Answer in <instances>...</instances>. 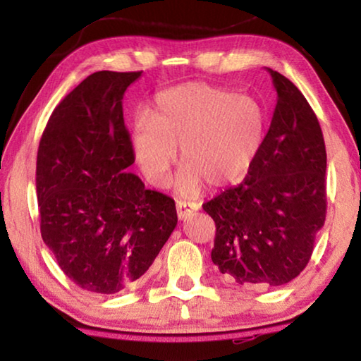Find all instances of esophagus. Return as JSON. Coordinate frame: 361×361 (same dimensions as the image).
Listing matches in <instances>:
<instances>
[{
	"instance_id": "34e87169",
	"label": "esophagus",
	"mask_w": 361,
	"mask_h": 361,
	"mask_svg": "<svg viewBox=\"0 0 361 361\" xmlns=\"http://www.w3.org/2000/svg\"><path fill=\"white\" fill-rule=\"evenodd\" d=\"M197 210H199V204L186 202V200H176V215H178V219H186Z\"/></svg>"
}]
</instances>
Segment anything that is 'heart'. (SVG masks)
Segmentation results:
<instances>
[{"label": "heart", "mask_w": 361, "mask_h": 361, "mask_svg": "<svg viewBox=\"0 0 361 361\" xmlns=\"http://www.w3.org/2000/svg\"><path fill=\"white\" fill-rule=\"evenodd\" d=\"M264 137V111L253 97L219 85L185 82L156 95L151 116L132 122L130 146L140 170L152 186L167 185L170 170L186 164L176 191L194 195L204 183L231 185L245 175Z\"/></svg>", "instance_id": "b5f03b06"}]
</instances>
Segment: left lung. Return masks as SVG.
I'll return each mask as SVG.
<instances>
[{
  "label": "left lung",
  "mask_w": 361,
  "mask_h": 361,
  "mask_svg": "<svg viewBox=\"0 0 361 361\" xmlns=\"http://www.w3.org/2000/svg\"><path fill=\"white\" fill-rule=\"evenodd\" d=\"M277 92L271 126L240 185L204 204L216 224L212 261L226 279L267 288L291 282L326 216L325 140L295 84L267 68Z\"/></svg>",
  "instance_id": "1"
}]
</instances>
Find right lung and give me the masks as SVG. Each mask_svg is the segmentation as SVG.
Returning a JSON list of instances; mask_svg holds the SVG:
<instances>
[{"label":"right lung","instance_id":"right-lung-1","mask_svg":"<svg viewBox=\"0 0 361 361\" xmlns=\"http://www.w3.org/2000/svg\"><path fill=\"white\" fill-rule=\"evenodd\" d=\"M142 71H97L54 109L36 159L41 235L85 291L114 295L143 279L178 216L175 200L129 169L122 99Z\"/></svg>","mask_w":361,"mask_h":361}]
</instances>
